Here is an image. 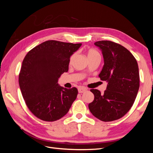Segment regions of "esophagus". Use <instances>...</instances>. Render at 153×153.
Segmentation results:
<instances>
[{
  "mask_svg": "<svg viewBox=\"0 0 153 153\" xmlns=\"http://www.w3.org/2000/svg\"><path fill=\"white\" fill-rule=\"evenodd\" d=\"M78 92L79 93H83V92H85L86 91H87V89L86 87H80L79 88H78Z\"/></svg>",
  "mask_w": 153,
  "mask_h": 153,
  "instance_id": "1",
  "label": "esophagus"
}]
</instances>
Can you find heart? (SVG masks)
Returning a JSON list of instances; mask_svg holds the SVG:
<instances>
[{"instance_id":"1","label":"heart","mask_w":153,"mask_h":153,"mask_svg":"<svg viewBox=\"0 0 153 153\" xmlns=\"http://www.w3.org/2000/svg\"><path fill=\"white\" fill-rule=\"evenodd\" d=\"M87 57H88V59H89V58H91V57H96V56H100V53L98 52V51H97V50H95V49H92V48L89 49V50H88L87 52ZM73 56H74V54L71 55V59H73Z\"/></svg>"}]
</instances>
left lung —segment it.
I'll list each match as a JSON object with an SVG mask.
<instances>
[{
    "label": "left lung",
    "instance_id": "8db88e82",
    "mask_svg": "<svg viewBox=\"0 0 153 153\" xmlns=\"http://www.w3.org/2000/svg\"><path fill=\"white\" fill-rule=\"evenodd\" d=\"M102 51L104 66L100 73L101 80L108 82L104 93L91 89L94 99L89 108L94 117L104 122L123 117L130 110L140 86L137 60L123 46L110 41L94 43Z\"/></svg>",
    "mask_w": 153,
    "mask_h": 153
}]
</instances>
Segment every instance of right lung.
I'll return each instance as SVG.
<instances>
[{"label": "right lung", "mask_w": 153, "mask_h": 153, "mask_svg": "<svg viewBox=\"0 0 153 153\" xmlns=\"http://www.w3.org/2000/svg\"><path fill=\"white\" fill-rule=\"evenodd\" d=\"M81 45L49 40L25 55L18 82L27 107L39 119L48 122L59 120L76 100V87L68 89L57 82L62 74L68 72L71 55Z\"/></svg>", "instance_id": "obj_1"}]
</instances>
